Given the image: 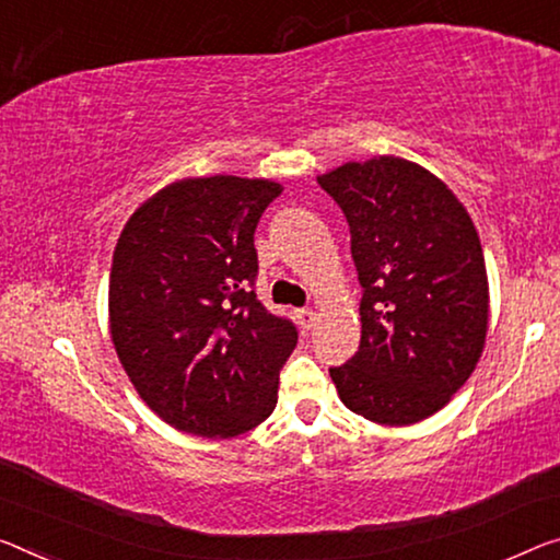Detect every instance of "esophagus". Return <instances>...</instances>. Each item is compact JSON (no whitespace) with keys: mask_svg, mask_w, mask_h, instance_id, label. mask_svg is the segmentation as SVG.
Here are the masks:
<instances>
[{"mask_svg":"<svg viewBox=\"0 0 560 560\" xmlns=\"http://www.w3.org/2000/svg\"><path fill=\"white\" fill-rule=\"evenodd\" d=\"M315 320H317V313L315 310H310V307H303V310H298V323L303 325L305 330H310L315 325Z\"/></svg>","mask_w":560,"mask_h":560,"instance_id":"34e87169","label":"esophagus"}]
</instances>
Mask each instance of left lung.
Returning <instances> with one entry per match:
<instances>
[{"label":"left lung","mask_w":560,"mask_h":560,"mask_svg":"<svg viewBox=\"0 0 560 560\" xmlns=\"http://www.w3.org/2000/svg\"><path fill=\"white\" fill-rule=\"evenodd\" d=\"M350 225L363 285L360 348L330 377L373 423L412 425L448 406L488 332V275L476 225L443 179L381 154L317 177Z\"/></svg>","instance_id":"obj_1"}]
</instances>
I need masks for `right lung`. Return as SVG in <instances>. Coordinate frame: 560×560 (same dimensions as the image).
<instances>
[{"mask_svg": "<svg viewBox=\"0 0 560 560\" xmlns=\"http://www.w3.org/2000/svg\"><path fill=\"white\" fill-rule=\"evenodd\" d=\"M272 179H177L127 220L112 255L109 335L140 398L172 428L235 438L278 402L295 325L255 295V228Z\"/></svg>", "mask_w": 560, "mask_h": 560, "instance_id": "right-lung-1", "label": "right lung"}]
</instances>
